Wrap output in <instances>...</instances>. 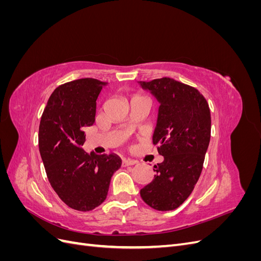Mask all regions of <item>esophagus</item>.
Returning a JSON list of instances; mask_svg holds the SVG:
<instances>
[{
    "label": "esophagus",
    "mask_w": 261,
    "mask_h": 261,
    "mask_svg": "<svg viewBox=\"0 0 261 261\" xmlns=\"http://www.w3.org/2000/svg\"><path fill=\"white\" fill-rule=\"evenodd\" d=\"M134 164H136V162L133 161V160H129V159H123V161H122V167L123 168L129 167V165H134Z\"/></svg>",
    "instance_id": "1"
}]
</instances>
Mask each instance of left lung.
Here are the masks:
<instances>
[{"instance_id":"1","label":"left lung","mask_w":261,"mask_h":261,"mask_svg":"<svg viewBox=\"0 0 261 261\" xmlns=\"http://www.w3.org/2000/svg\"><path fill=\"white\" fill-rule=\"evenodd\" d=\"M139 84L160 103L152 140L164 158L153 167L154 178L140 189V196L155 210H174L192 194L202 171L211 134L210 109L198 90L173 78Z\"/></svg>"}]
</instances>
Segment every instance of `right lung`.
Listing matches in <instances>:
<instances>
[{"label":"right lung","instance_id":"right-lung-1","mask_svg":"<svg viewBox=\"0 0 261 261\" xmlns=\"http://www.w3.org/2000/svg\"><path fill=\"white\" fill-rule=\"evenodd\" d=\"M106 83L82 78L59 86L50 96L39 125V151L54 192L69 208L90 211L107 198L122 160L82 149L85 128L94 123L96 101Z\"/></svg>","mask_w":261,"mask_h":261}]
</instances>
